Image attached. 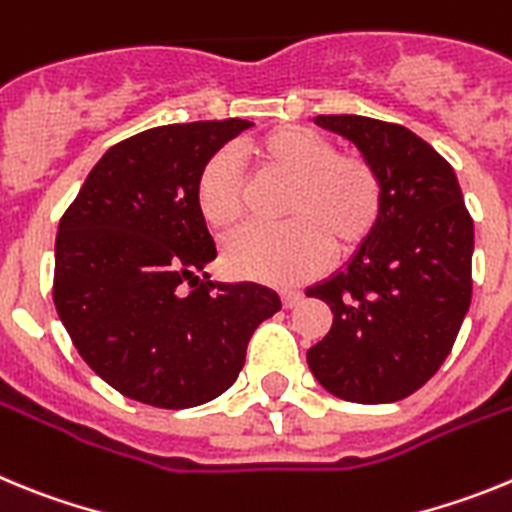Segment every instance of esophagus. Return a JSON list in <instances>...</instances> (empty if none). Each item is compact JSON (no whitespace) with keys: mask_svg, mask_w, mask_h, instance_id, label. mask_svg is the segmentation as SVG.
<instances>
[{"mask_svg":"<svg viewBox=\"0 0 512 512\" xmlns=\"http://www.w3.org/2000/svg\"><path fill=\"white\" fill-rule=\"evenodd\" d=\"M300 300H302V292H297V289H284V292H282V305L284 307L300 305Z\"/></svg>","mask_w":512,"mask_h":512,"instance_id":"esophagus-1","label":"esophagus"}]
</instances>
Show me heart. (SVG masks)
Listing matches in <instances>:
<instances>
[{"label":"heart","instance_id":"obj_1","mask_svg":"<svg viewBox=\"0 0 512 512\" xmlns=\"http://www.w3.org/2000/svg\"><path fill=\"white\" fill-rule=\"evenodd\" d=\"M264 169L292 179L284 202L289 223L246 228L225 241V269L235 277L295 284L323 269L336 246L351 253L369 241L382 215L384 189L364 156L336 146L305 125H279L246 143ZM194 205L212 230L241 220L243 179L233 151L207 158L194 184Z\"/></svg>","mask_w":512,"mask_h":512}]
</instances>
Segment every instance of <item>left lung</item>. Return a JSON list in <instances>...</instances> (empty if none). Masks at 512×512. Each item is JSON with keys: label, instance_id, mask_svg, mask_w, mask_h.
<instances>
[{"label": "left lung", "instance_id": "1", "mask_svg": "<svg viewBox=\"0 0 512 512\" xmlns=\"http://www.w3.org/2000/svg\"><path fill=\"white\" fill-rule=\"evenodd\" d=\"M315 122L359 148L384 202L369 241L307 287L333 312L307 366L341 400L397 402L438 372L459 336L472 302L474 223L449 161L413 130L361 115Z\"/></svg>", "mask_w": 512, "mask_h": 512}]
</instances>
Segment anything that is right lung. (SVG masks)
<instances>
[{
  "instance_id": "add662e5",
  "label": "right lung",
  "mask_w": 512,
  "mask_h": 512,
  "mask_svg": "<svg viewBox=\"0 0 512 512\" xmlns=\"http://www.w3.org/2000/svg\"><path fill=\"white\" fill-rule=\"evenodd\" d=\"M251 125L187 122L122 140L58 223V318L92 372L130 400L169 410L215 400L238 379L253 330L282 310L274 289L205 274L217 248L194 184Z\"/></svg>"
}]
</instances>
